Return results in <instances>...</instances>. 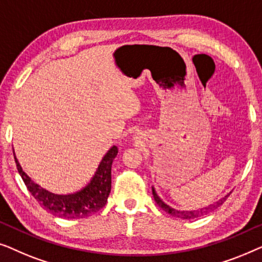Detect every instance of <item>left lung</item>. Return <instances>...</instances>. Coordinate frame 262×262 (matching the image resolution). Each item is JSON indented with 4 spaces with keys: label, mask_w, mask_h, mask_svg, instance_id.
<instances>
[{
    "label": "left lung",
    "mask_w": 262,
    "mask_h": 262,
    "mask_svg": "<svg viewBox=\"0 0 262 262\" xmlns=\"http://www.w3.org/2000/svg\"><path fill=\"white\" fill-rule=\"evenodd\" d=\"M152 195H154V199H155L157 205H159L163 211H166L167 213H169L170 216L178 217V218H180V220H193V218L203 217L207 213L212 212V211L216 210L217 207H220L222 204H223L225 200H227L228 196L230 195V193H228L227 195L223 196V198H221L220 200H217V202H214L213 204H210L209 206L202 207V209H198V210H191V211H180V210L173 209V207H170L169 205H167V204L160 198L159 194H157L155 188H154V187H152Z\"/></svg>",
    "instance_id": "8db88e82"
}]
</instances>
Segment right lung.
I'll list each match as a JSON object with an SVG mask.
<instances>
[{
  "label": "right lung",
  "instance_id": "right-lung-1",
  "mask_svg": "<svg viewBox=\"0 0 262 262\" xmlns=\"http://www.w3.org/2000/svg\"><path fill=\"white\" fill-rule=\"evenodd\" d=\"M117 154L118 148L113 145L102 157L91 181L78 191L68 194H56L35 184L23 170L15 152H14V159H15L17 171L23 178L27 189L41 207L57 217L77 220V218L91 216L106 205L111 192V170Z\"/></svg>",
  "mask_w": 262,
  "mask_h": 262
}]
</instances>
